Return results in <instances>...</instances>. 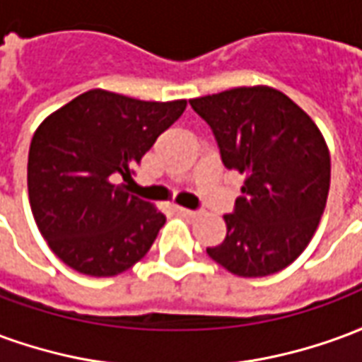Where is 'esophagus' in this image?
Listing matches in <instances>:
<instances>
[{"mask_svg": "<svg viewBox=\"0 0 362 362\" xmlns=\"http://www.w3.org/2000/svg\"><path fill=\"white\" fill-rule=\"evenodd\" d=\"M176 211L184 215V217H196L197 215V211H194V209H186V207H178V205H176Z\"/></svg>", "mask_w": 362, "mask_h": 362, "instance_id": "1", "label": "esophagus"}]
</instances>
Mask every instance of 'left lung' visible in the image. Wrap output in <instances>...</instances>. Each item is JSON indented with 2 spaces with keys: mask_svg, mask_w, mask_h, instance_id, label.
Here are the masks:
<instances>
[{
  "mask_svg": "<svg viewBox=\"0 0 362 362\" xmlns=\"http://www.w3.org/2000/svg\"><path fill=\"white\" fill-rule=\"evenodd\" d=\"M211 127L221 160L246 176L225 215L227 236L207 248L238 277L293 264L318 228L329 192V153L310 116L272 87H238L189 100Z\"/></svg>",
  "mask_w": 362,
  "mask_h": 362,
  "instance_id": "left-lung-1",
  "label": "left lung"
}]
</instances>
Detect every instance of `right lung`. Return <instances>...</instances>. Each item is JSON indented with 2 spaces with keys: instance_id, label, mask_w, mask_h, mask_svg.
Wrapping results in <instances>:
<instances>
[{
  "instance_id": "obj_1",
  "label": "right lung",
  "mask_w": 362,
  "mask_h": 362,
  "mask_svg": "<svg viewBox=\"0 0 362 362\" xmlns=\"http://www.w3.org/2000/svg\"><path fill=\"white\" fill-rule=\"evenodd\" d=\"M186 110L103 89L44 119L28 151V199L52 252L75 272L112 277L149 252L165 215L127 194L135 165Z\"/></svg>"
}]
</instances>
